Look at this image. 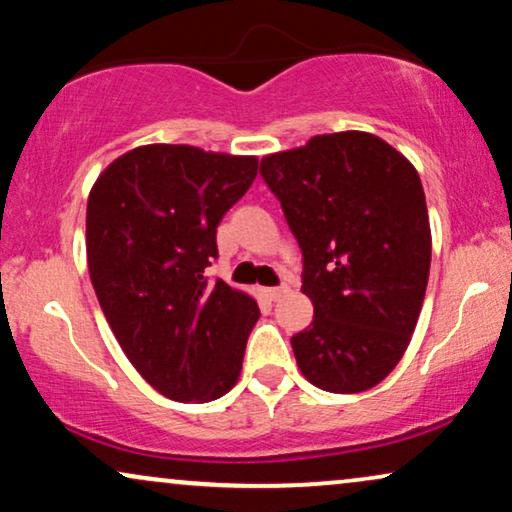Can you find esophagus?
<instances>
[{
    "label": "esophagus",
    "mask_w": 512,
    "mask_h": 512,
    "mask_svg": "<svg viewBox=\"0 0 512 512\" xmlns=\"http://www.w3.org/2000/svg\"><path fill=\"white\" fill-rule=\"evenodd\" d=\"M264 295H267L271 302H276V299L288 295V285H281V288H264Z\"/></svg>",
    "instance_id": "obj_1"
}]
</instances>
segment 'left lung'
<instances>
[{"label": "left lung", "instance_id": "obj_1", "mask_svg": "<svg viewBox=\"0 0 512 512\" xmlns=\"http://www.w3.org/2000/svg\"><path fill=\"white\" fill-rule=\"evenodd\" d=\"M260 175L302 248L313 320L290 339L313 386L360 393L386 379L410 344L431 271L419 173L377 135H316L264 156Z\"/></svg>", "mask_w": 512, "mask_h": 512}]
</instances>
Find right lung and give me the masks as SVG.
Returning <instances> with one entry per match:
<instances>
[{"label":"right lung","instance_id":"obj_1","mask_svg":"<svg viewBox=\"0 0 512 512\" xmlns=\"http://www.w3.org/2000/svg\"><path fill=\"white\" fill-rule=\"evenodd\" d=\"M255 175V156L145 145L109 163L88 194L100 309L135 370L177 403L217 400L241 374L260 309L203 274L217 260V224Z\"/></svg>","mask_w":512,"mask_h":512}]
</instances>
